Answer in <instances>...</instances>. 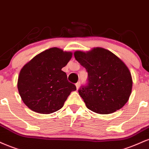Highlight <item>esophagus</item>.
<instances>
[{"instance_id": "34e87169", "label": "esophagus", "mask_w": 149, "mask_h": 149, "mask_svg": "<svg viewBox=\"0 0 149 149\" xmlns=\"http://www.w3.org/2000/svg\"><path fill=\"white\" fill-rule=\"evenodd\" d=\"M75 86H76L77 89H79V86H80V82L79 81V82H77V83H76V84H75Z\"/></svg>"}]
</instances>
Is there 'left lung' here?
<instances>
[{
    "label": "left lung",
    "instance_id": "obj_1",
    "mask_svg": "<svg viewBox=\"0 0 149 149\" xmlns=\"http://www.w3.org/2000/svg\"><path fill=\"white\" fill-rule=\"evenodd\" d=\"M74 55L88 72V83L78 91L87 108L108 114L123 107L132 87L131 73L123 61L100 47L87 52L77 51Z\"/></svg>",
    "mask_w": 149,
    "mask_h": 149
}]
</instances>
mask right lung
Masks as SVG:
<instances>
[{"label": "right lung", "mask_w": 149, "mask_h": 149, "mask_svg": "<svg viewBox=\"0 0 149 149\" xmlns=\"http://www.w3.org/2000/svg\"><path fill=\"white\" fill-rule=\"evenodd\" d=\"M72 52L57 47L36 56L21 70L17 88L23 102L30 109L39 113L55 112L63 106L74 84L68 81L61 70L72 58Z\"/></svg>", "instance_id": "right-lung-1"}]
</instances>
